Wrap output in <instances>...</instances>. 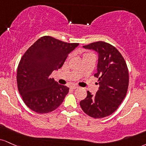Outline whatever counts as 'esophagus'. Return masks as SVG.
<instances>
[{"instance_id": "34e87169", "label": "esophagus", "mask_w": 146, "mask_h": 146, "mask_svg": "<svg viewBox=\"0 0 146 146\" xmlns=\"http://www.w3.org/2000/svg\"><path fill=\"white\" fill-rule=\"evenodd\" d=\"M71 89H77V88H78V86H71Z\"/></svg>"}]
</instances>
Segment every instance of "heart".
I'll return each instance as SVG.
<instances>
[{"mask_svg": "<svg viewBox=\"0 0 146 146\" xmlns=\"http://www.w3.org/2000/svg\"><path fill=\"white\" fill-rule=\"evenodd\" d=\"M90 55H93V54L92 53H89V52H84L83 54V58L88 56H90Z\"/></svg>", "mask_w": 146, "mask_h": 146, "instance_id": "1", "label": "heart"}]
</instances>
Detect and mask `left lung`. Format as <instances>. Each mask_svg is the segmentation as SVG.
<instances>
[{
	"instance_id": "1",
	"label": "left lung",
	"mask_w": 146,
	"mask_h": 146,
	"mask_svg": "<svg viewBox=\"0 0 146 146\" xmlns=\"http://www.w3.org/2000/svg\"><path fill=\"white\" fill-rule=\"evenodd\" d=\"M98 54L96 73L99 90L95 94L88 91L80 101L82 110L89 116L101 118L111 115L125 98L129 86V71L124 58L113 45L97 41L84 45Z\"/></svg>"
}]
</instances>
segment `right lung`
Segmentation results:
<instances>
[{"instance_id":"1","label":"right lung","mask_w":146,"mask_h":146,"mask_svg":"<svg viewBox=\"0 0 146 146\" xmlns=\"http://www.w3.org/2000/svg\"><path fill=\"white\" fill-rule=\"evenodd\" d=\"M79 43H68L42 36L23 55L17 71L19 92L26 106L38 113H49L60 105L69 88L51 78L55 70Z\"/></svg>"}]
</instances>
